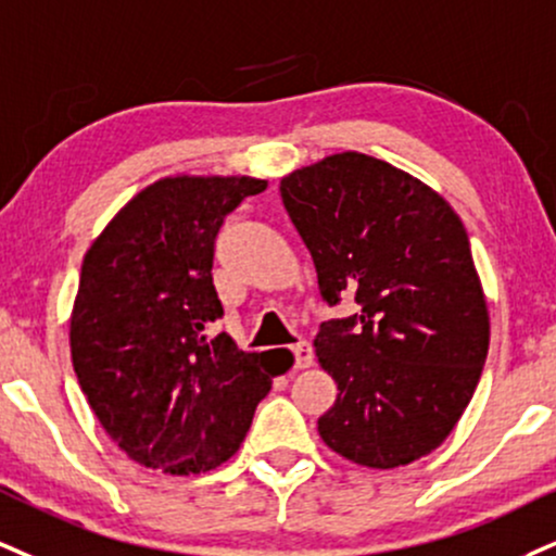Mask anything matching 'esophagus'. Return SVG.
<instances>
[{"mask_svg":"<svg viewBox=\"0 0 556 556\" xmlns=\"http://www.w3.org/2000/svg\"><path fill=\"white\" fill-rule=\"evenodd\" d=\"M292 354H295V367H300V370L313 365V346L307 342H298L292 346Z\"/></svg>","mask_w":556,"mask_h":556,"instance_id":"1","label":"esophagus"}]
</instances>
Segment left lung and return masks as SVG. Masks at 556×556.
<instances>
[{"mask_svg":"<svg viewBox=\"0 0 556 556\" xmlns=\"http://www.w3.org/2000/svg\"><path fill=\"white\" fill-rule=\"evenodd\" d=\"M279 191L320 298L357 305L313 342L339 386L320 438L370 469L427 456L469 406L490 350L464 223L422 180L363 152L290 173Z\"/></svg>","mask_w":556,"mask_h":556,"instance_id":"8db88e82","label":"left lung"}]
</instances>
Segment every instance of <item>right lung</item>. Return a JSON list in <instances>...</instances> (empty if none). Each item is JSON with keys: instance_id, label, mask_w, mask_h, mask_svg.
<instances>
[{"instance_id": "obj_1", "label": "right lung", "mask_w": 556, "mask_h": 556, "mask_svg": "<svg viewBox=\"0 0 556 556\" xmlns=\"http://www.w3.org/2000/svg\"><path fill=\"white\" fill-rule=\"evenodd\" d=\"M249 176H176L139 191L85 253L72 311V365L113 443L165 473H204L243 443L274 370L240 352L212 282L214 240Z\"/></svg>"}]
</instances>
